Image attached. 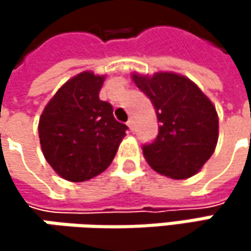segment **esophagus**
Instances as JSON below:
<instances>
[{
    "instance_id": "34e87169",
    "label": "esophagus",
    "mask_w": 251,
    "mask_h": 251,
    "mask_svg": "<svg viewBox=\"0 0 251 251\" xmlns=\"http://www.w3.org/2000/svg\"><path fill=\"white\" fill-rule=\"evenodd\" d=\"M126 125H127V127H129L130 130H133V121H132V119H129Z\"/></svg>"
}]
</instances>
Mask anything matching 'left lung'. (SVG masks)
Listing matches in <instances>:
<instances>
[{
	"mask_svg": "<svg viewBox=\"0 0 251 251\" xmlns=\"http://www.w3.org/2000/svg\"><path fill=\"white\" fill-rule=\"evenodd\" d=\"M136 87L151 100L158 135L142 147L148 164L170 178L196 175L218 141V115L211 100L189 78L173 73L133 74Z\"/></svg>",
	"mask_w": 251,
	"mask_h": 251,
	"instance_id": "left-lung-1",
	"label": "left lung"
}]
</instances>
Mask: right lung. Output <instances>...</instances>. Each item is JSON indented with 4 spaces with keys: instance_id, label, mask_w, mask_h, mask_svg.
<instances>
[{
    "instance_id": "right-lung-1",
    "label": "right lung",
    "mask_w": 251,
    "mask_h": 251,
    "mask_svg": "<svg viewBox=\"0 0 251 251\" xmlns=\"http://www.w3.org/2000/svg\"><path fill=\"white\" fill-rule=\"evenodd\" d=\"M104 76L90 71L67 81L46 104L39 121L43 155L65 180L85 181L113 161L127 126L100 100Z\"/></svg>"
}]
</instances>
